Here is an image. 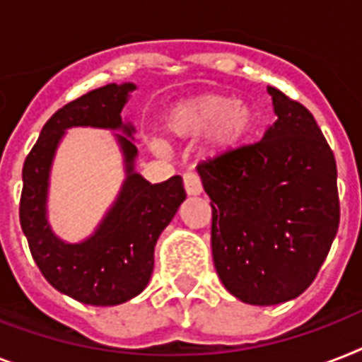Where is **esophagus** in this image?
Returning <instances> with one entry per match:
<instances>
[{
    "instance_id": "34e87169",
    "label": "esophagus",
    "mask_w": 362,
    "mask_h": 362,
    "mask_svg": "<svg viewBox=\"0 0 362 362\" xmlns=\"http://www.w3.org/2000/svg\"><path fill=\"white\" fill-rule=\"evenodd\" d=\"M184 187H186L187 195H201L203 193V184L195 173H186L184 175Z\"/></svg>"
}]
</instances>
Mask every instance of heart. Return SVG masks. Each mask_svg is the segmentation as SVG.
Masks as SVG:
<instances>
[{"mask_svg":"<svg viewBox=\"0 0 362 362\" xmlns=\"http://www.w3.org/2000/svg\"><path fill=\"white\" fill-rule=\"evenodd\" d=\"M255 110L247 101H235L229 95L206 93L175 105L165 116V127L176 139H197L209 134V152H229L253 127ZM158 150H163L158 144Z\"/></svg>","mask_w":362,"mask_h":362,"instance_id":"obj_1","label":"heart"}]
</instances>
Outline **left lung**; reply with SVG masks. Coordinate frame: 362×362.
I'll list each match as a JSON object with an SVG mask.
<instances>
[{
	"label": "left lung",
	"mask_w": 362,
	"mask_h": 362,
	"mask_svg": "<svg viewBox=\"0 0 362 362\" xmlns=\"http://www.w3.org/2000/svg\"><path fill=\"white\" fill-rule=\"evenodd\" d=\"M278 120L263 139L197 165L212 206V257L242 303L306 291L340 223L337 161L310 110L269 86Z\"/></svg>",
	"instance_id": "1"
}]
</instances>
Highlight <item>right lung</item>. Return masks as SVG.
Returning <instances> with one entry per match:
<instances>
[{"label": "right lung", "instance_id": "right-lung-1", "mask_svg": "<svg viewBox=\"0 0 362 362\" xmlns=\"http://www.w3.org/2000/svg\"><path fill=\"white\" fill-rule=\"evenodd\" d=\"M133 82L107 84L71 101L42 125L22 169L20 226L37 267L54 289L92 306H116L144 291L153 270V247L175 218L186 192L180 176L150 184L135 170V127L122 109ZM71 127L122 130L115 134L126 165L119 197L96 231L81 243H65L47 223V182L53 156Z\"/></svg>", "mask_w": 362, "mask_h": 362}]
</instances>
